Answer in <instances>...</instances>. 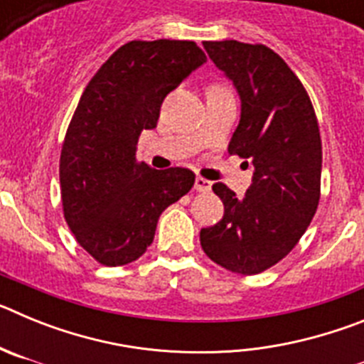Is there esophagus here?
<instances>
[{"label": "esophagus", "instance_id": "34e87169", "mask_svg": "<svg viewBox=\"0 0 364 364\" xmlns=\"http://www.w3.org/2000/svg\"><path fill=\"white\" fill-rule=\"evenodd\" d=\"M195 189H197L198 193L211 191V182L210 180L202 178V176H197V180H195Z\"/></svg>", "mask_w": 364, "mask_h": 364}]
</instances>
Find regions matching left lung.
<instances>
[{
	"instance_id": "left-lung-1",
	"label": "left lung",
	"mask_w": 364,
	"mask_h": 364,
	"mask_svg": "<svg viewBox=\"0 0 364 364\" xmlns=\"http://www.w3.org/2000/svg\"><path fill=\"white\" fill-rule=\"evenodd\" d=\"M204 49L240 95V122L228 151L253 166V184L242 198L213 184L224 217L202 228L200 244L222 268L255 275L294 250L317 211L319 124L301 80L269 47L224 40L204 41Z\"/></svg>"
}]
</instances>
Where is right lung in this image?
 Wrapping results in <instances>:
<instances>
[{"label": "right lung", "mask_w": 364, "mask_h": 364, "mask_svg": "<svg viewBox=\"0 0 364 364\" xmlns=\"http://www.w3.org/2000/svg\"><path fill=\"white\" fill-rule=\"evenodd\" d=\"M204 62L195 41L133 40L87 83L63 140L60 188L67 226L100 264L142 257L162 211L195 184L191 169L138 162L136 146L164 98Z\"/></svg>", "instance_id": "add662e5"}]
</instances>
